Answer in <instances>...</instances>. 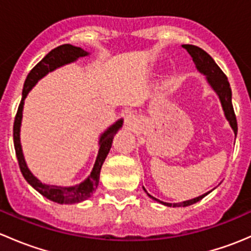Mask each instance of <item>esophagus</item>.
<instances>
[{"mask_svg":"<svg viewBox=\"0 0 251 251\" xmlns=\"http://www.w3.org/2000/svg\"><path fill=\"white\" fill-rule=\"evenodd\" d=\"M126 125H127V127L131 128V130H135L138 125L137 116L133 115V114H130V115L126 116Z\"/></svg>","mask_w":251,"mask_h":251,"instance_id":"34e87169","label":"esophagus"}]
</instances>
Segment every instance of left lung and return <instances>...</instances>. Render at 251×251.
Wrapping results in <instances>:
<instances>
[{"label": "left lung", "mask_w": 251, "mask_h": 251, "mask_svg": "<svg viewBox=\"0 0 251 251\" xmlns=\"http://www.w3.org/2000/svg\"><path fill=\"white\" fill-rule=\"evenodd\" d=\"M182 47H183L184 50L189 53V55L193 58V62L196 63L197 69H198L201 74H204L205 76H206L207 82L210 83V86H211V87L214 88L215 92L217 93L220 100H221V104H222V108H224L226 119L229 121V125H231V127L233 128L234 131V135L237 136V131H238L237 119H235L233 105H232V91H231V86H229L228 80H227V76L225 75V73L220 69L219 65L215 63V60L212 59V58L210 57L204 50H201V47L193 46V45H182ZM144 192H146L151 199H154V201L166 205V206H174V207L188 206V205H192L197 203V201H201L205 196H207V194L210 193V192H207V193L203 194V196L197 197V198L191 199V201H182V203L170 204V203H164V201L154 198V197H151L146 189H144Z\"/></svg>", "instance_id": "1"}]
</instances>
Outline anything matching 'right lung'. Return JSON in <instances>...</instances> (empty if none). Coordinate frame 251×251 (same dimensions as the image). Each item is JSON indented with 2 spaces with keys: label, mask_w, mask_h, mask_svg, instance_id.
Returning <instances> with one entry per match:
<instances>
[{
  "label": "right lung",
  "mask_w": 251,
  "mask_h": 251,
  "mask_svg": "<svg viewBox=\"0 0 251 251\" xmlns=\"http://www.w3.org/2000/svg\"><path fill=\"white\" fill-rule=\"evenodd\" d=\"M88 54H90V53L86 52V50H82L81 47L73 46V45H62V46L55 47L54 50H52L48 54L45 55L44 59H42L41 62L37 63V64L32 68L31 72L27 75L26 80H25L24 88H23L22 100H20L16 119H14V148H16L17 159L18 163H19V168L23 176L26 179L27 183H29L32 188L36 189L40 194H42V196L46 197L47 199H50V201L58 204L81 203V201H86V199H88L92 196L93 192L97 188L98 183H100V169H102L103 163H104L105 158H107L108 153H109L114 136L118 132L119 128L123 126V119L116 121V123L113 124L107 131H104V133H102V136H100V151H98V155L97 159H96L95 166H93L90 176H88L85 181L73 187L50 186V184L42 183L41 181H39V179L31 174V171L27 169L24 155H23L22 144H20V125H22L24 100L26 98L30 90L36 85L37 81H39L40 78L44 77L45 75L48 74V73L53 72V70L62 67V65L75 62L78 58L86 57V55Z\"/></svg>",
  "instance_id": "obj_1"
}]
</instances>
